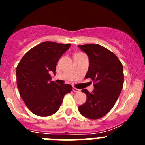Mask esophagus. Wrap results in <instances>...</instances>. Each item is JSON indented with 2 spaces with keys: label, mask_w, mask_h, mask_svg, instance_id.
<instances>
[{
  "label": "esophagus",
  "mask_w": 145,
  "mask_h": 145,
  "mask_svg": "<svg viewBox=\"0 0 145 145\" xmlns=\"http://www.w3.org/2000/svg\"><path fill=\"white\" fill-rule=\"evenodd\" d=\"M72 91H73L74 92H76V93H78V92H80V89H78V88H75V87H73V88H72Z\"/></svg>",
  "instance_id": "34e87169"
}]
</instances>
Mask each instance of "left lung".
<instances>
[{
  "instance_id": "obj_1",
  "label": "left lung",
  "mask_w": 145,
  "mask_h": 145,
  "mask_svg": "<svg viewBox=\"0 0 145 145\" xmlns=\"http://www.w3.org/2000/svg\"><path fill=\"white\" fill-rule=\"evenodd\" d=\"M78 46L89 59L85 78H91L94 84L91 93L82 89L87 99L84 105L79 106L78 110L87 118H101L111 110L122 91L123 65L115 54L100 45L88 43Z\"/></svg>"
}]
</instances>
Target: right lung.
Here are the masks:
<instances>
[{"instance_id":"1","label":"right lung","mask_w":145,"mask_h":145,"mask_svg":"<svg viewBox=\"0 0 145 145\" xmlns=\"http://www.w3.org/2000/svg\"><path fill=\"white\" fill-rule=\"evenodd\" d=\"M70 46L46 41L37 45L25 54L16 70L17 88L22 100L33 113L46 117L57 112L66 93L72 86L58 85L52 81L50 73L55 74L59 59Z\"/></svg>"}]
</instances>
